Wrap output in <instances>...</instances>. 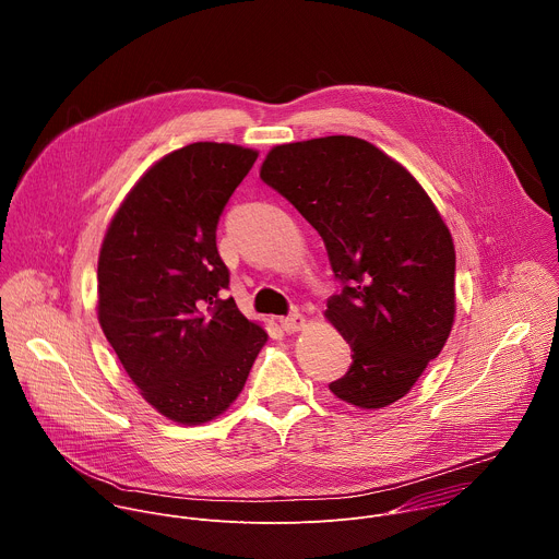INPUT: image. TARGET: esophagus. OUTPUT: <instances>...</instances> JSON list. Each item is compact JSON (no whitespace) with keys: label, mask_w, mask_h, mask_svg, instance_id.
<instances>
[{"label":"esophagus","mask_w":559,"mask_h":559,"mask_svg":"<svg viewBox=\"0 0 559 559\" xmlns=\"http://www.w3.org/2000/svg\"><path fill=\"white\" fill-rule=\"evenodd\" d=\"M278 323H281V328H283L287 334H294V332H298V330L305 328V316L298 313V311H294V313H289V316H283Z\"/></svg>","instance_id":"34e87169"}]
</instances>
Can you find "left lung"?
Segmentation results:
<instances>
[{"label":"left lung","mask_w":559,"mask_h":559,"mask_svg":"<svg viewBox=\"0 0 559 559\" xmlns=\"http://www.w3.org/2000/svg\"><path fill=\"white\" fill-rule=\"evenodd\" d=\"M261 179L323 236L341 281L325 316L354 354L330 389L360 409L401 401L442 352L455 313V250L436 205L358 136L276 145Z\"/></svg>","instance_id":"obj_1"}]
</instances>
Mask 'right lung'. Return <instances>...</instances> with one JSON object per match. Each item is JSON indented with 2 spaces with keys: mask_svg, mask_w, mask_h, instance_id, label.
<instances>
[{
  "mask_svg": "<svg viewBox=\"0 0 559 559\" xmlns=\"http://www.w3.org/2000/svg\"><path fill=\"white\" fill-rule=\"evenodd\" d=\"M259 152L199 141L156 162L106 231L99 325L145 401L201 425L241 393L267 334L238 311L216 225Z\"/></svg>",
  "mask_w": 559,
  "mask_h": 559,
  "instance_id": "1",
  "label": "right lung"
}]
</instances>
